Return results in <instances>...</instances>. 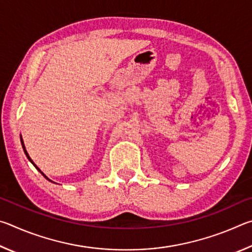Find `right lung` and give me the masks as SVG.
<instances>
[{
	"instance_id": "1",
	"label": "right lung",
	"mask_w": 252,
	"mask_h": 252,
	"mask_svg": "<svg viewBox=\"0 0 252 252\" xmlns=\"http://www.w3.org/2000/svg\"><path fill=\"white\" fill-rule=\"evenodd\" d=\"M20 139H21V144H22V148H23V151H24V153H25V156H27V158H28V159H29V161L30 162H31V163L34 165V167H35L36 168V170H37V171H40V173L42 174V176H43L45 179H46V180H49V181H51V182H53L52 180H50V179L48 178V177H46L45 176V174L43 173V172H42L41 171V170L39 169V168H37V165L35 164V163H34V162H33V160L31 159V158H30V156H29V153H28V151H27V149H25V146H24V142H23V139H22V135H20Z\"/></svg>"
}]
</instances>
